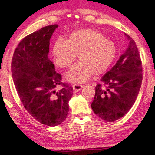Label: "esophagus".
Returning a JSON list of instances; mask_svg holds the SVG:
<instances>
[{
	"label": "esophagus",
	"mask_w": 155,
	"mask_h": 155,
	"mask_svg": "<svg viewBox=\"0 0 155 155\" xmlns=\"http://www.w3.org/2000/svg\"><path fill=\"white\" fill-rule=\"evenodd\" d=\"M83 88V85L81 84H73V89H74V91L75 92H79L81 89Z\"/></svg>",
	"instance_id": "34e87169"
}]
</instances>
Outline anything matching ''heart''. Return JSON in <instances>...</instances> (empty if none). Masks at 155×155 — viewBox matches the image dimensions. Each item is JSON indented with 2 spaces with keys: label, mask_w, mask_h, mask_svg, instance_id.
Instances as JSON below:
<instances>
[{
  "label": "heart",
  "mask_w": 155,
  "mask_h": 155,
  "mask_svg": "<svg viewBox=\"0 0 155 155\" xmlns=\"http://www.w3.org/2000/svg\"><path fill=\"white\" fill-rule=\"evenodd\" d=\"M78 54L79 61L65 74L68 81L83 83L92 74L100 75L108 70L116 55V47L100 32L90 28L74 31L67 40L58 38L52 47L54 63L68 68Z\"/></svg>",
  "instance_id": "obj_1"
}]
</instances>
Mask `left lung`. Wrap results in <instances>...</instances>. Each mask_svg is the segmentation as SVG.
Masks as SVG:
<instances>
[{
    "label": "left lung",
    "instance_id": "obj_1",
    "mask_svg": "<svg viewBox=\"0 0 155 155\" xmlns=\"http://www.w3.org/2000/svg\"><path fill=\"white\" fill-rule=\"evenodd\" d=\"M129 45L114 66L95 87L91 104L94 113L103 120L114 122L122 118L134 104L142 83V65L136 42L128 35Z\"/></svg>",
    "mask_w": 155,
    "mask_h": 155
}]
</instances>
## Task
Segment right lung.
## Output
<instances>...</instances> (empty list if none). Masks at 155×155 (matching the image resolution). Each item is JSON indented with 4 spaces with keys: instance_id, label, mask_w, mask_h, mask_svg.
<instances>
[{
    "instance_id": "add662e5",
    "label": "right lung",
    "mask_w": 155,
    "mask_h": 155,
    "mask_svg": "<svg viewBox=\"0 0 155 155\" xmlns=\"http://www.w3.org/2000/svg\"><path fill=\"white\" fill-rule=\"evenodd\" d=\"M51 25L27 35L14 52L12 74L16 90L27 111L47 126L58 125L68 114L73 87L62 83L49 60V40L58 28ZM62 86L60 90L56 87Z\"/></svg>"
}]
</instances>
